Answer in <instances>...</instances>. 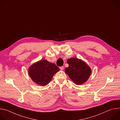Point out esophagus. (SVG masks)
Listing matches in <instances>:
<instances>
[{
  "instance_id": "obj_1",
  "label": "esophagus",
  "mask_w": 120,
  "mask_h": 120,
  "mask_svg": "<svg viewBox=\"0 0 120 120\" xmlns=\"http://www.w3.org/2000/svg\"><path fill=\"white\" fill-rule=\"evenodd\" d=\"M60 69L61 70H63V69H64V66H61V67H60Z\"/></svg>"
}]
</instances>
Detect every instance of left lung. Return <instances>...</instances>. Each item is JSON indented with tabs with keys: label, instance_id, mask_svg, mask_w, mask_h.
<instances>
[{
	"label": "left lung",
	"instance_id": "1",
	"mask_svg": "<svg viewBox=\"0 0 120 120\" xmlns=\"http://www.w3.org/2000/svg\"><path fill=\"white\" fill-rule=\"evenodd\" d=\"M69 66L65 68V72L76 84L86 82L91 74L90 67L83 61L76 58H71L67 61Z\"/></svg>",
	"mask_w": 120,
	"mask_h": 120
}]
</instances>
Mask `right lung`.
I'll return each mask as SVG.
<instances>
[{
    "label": "right lung",
    "mask_w": 120,
    "mask_h": 120,
    "mask_svg": "<svg viewBox=\"0 0 120 120\" xmlns=\"http://www.w3.org/2000/svg\"><path fill=\"white\" fill-rule=\"evenodd\" d=\"M59 68L46 60H40L30 67L28 74L32 80L42 86L46 85Z\"/></svg>",
    "instance_id": "obj_1"
}]
</instances>
